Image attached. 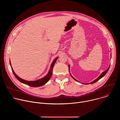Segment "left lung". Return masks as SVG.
<instances>
[{
  "label": "left lung",
  "mask_w": 120,
  "mask_h": 120,
  "mask_svg": "<svg viewBox=\"0 0 120 120\" xmlns=\"http://www.w3.org/2000/svg\"><path fill=\"white\" fill-rule=\"evenodd\" d=\"M109 67H110V66L108 68V69H107L106 70H105V71H104V72H102V73L101 74V75H100V76H99L97 79H95V80H94V81H93V82H91L90 83V84H93V83H94V82H97V81H98V80H100L101 78L102 77H104V76L106 75V74L107 73L108 71L109 70ZM69 68H70V65H69ZM70 75L72 76V78H73L76 81H77V82H79V81H78L77 80H76L75 78H74V77L72 76V75H71V74H70ZM89 84V83H86H86H85V84Z\"/></svg>",
  "instance_id": "1"
}]
</instances>
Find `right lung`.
Listing matches in <instances>:
<instances>
[{"label":"right lung","instance_id":"1","mask_svg":"<svg viewBox=\"0 0 120 120\" xmlns=\"http://www.w3.org/2000/svg\"><path fill=\"white\" fill-rule=\"evenodd\" d=\"M57 58H58V57H57L56 58H55L54 59V60L53 61V62H52V64H51V65L50 70H49L47 75L45 76L44 77H43L41 79H38V80H36V81H26V80H25L20 78L19 76L15 74V73L14 72V71L13 69V68H12V66H11L10 61V64L11 67L12 71L15 76L19 81L22 83H23L24 84H26V85H29V86H30L34 87H40V86H43V85L45 84L50 80L51 76H52V75L53 68L54 67L55 64L56 63V61Z\"/></svg>","mask_w":120,"mask_h":120}]
</instances>
